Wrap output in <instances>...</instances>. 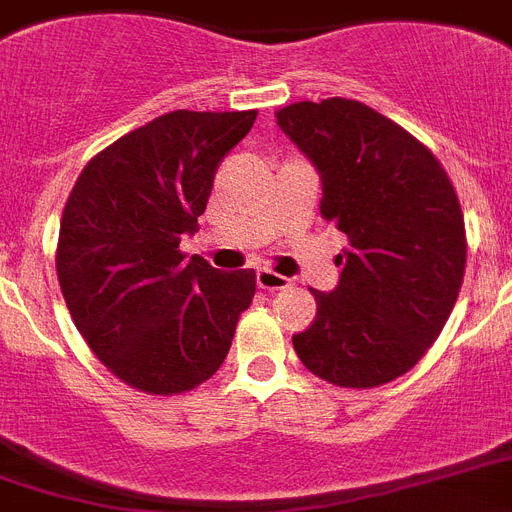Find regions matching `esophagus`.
Instances as JSON below:
<instances>
[{
    "label": "esophagus",
    "instance_id": "esophagus-1",
    "mask_svg": "<svg viewBox=\"0 0 512 512\" xmlns=\"http://www.w3.org/2000/svg\"><path fill=\"white\" fill-rule=\"evenodd\" d=\"M256 285H259L261 290L274 292V290H285V287H290V279L272 272V269H259V272H256Z\"/></svg>",
    "mask_w": 512,
    "mask_h": 512
}]
</instances>
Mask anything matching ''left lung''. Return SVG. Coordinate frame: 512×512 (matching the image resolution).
<instances>
[{
    "mask_svg": "<svg viewBox=\"0 0 512 512\" xmlns=\"http://www.w3.org/2000/svg\"><path fill=\"white\" fill-rule=\"evenodd\" d=\"M316 165L321 214L349 240L339 285L310 290L316 318L292 336L323 381L373 388L412 370L443 331L466 269L464 212L438 157L360 100L277 111Z\"/></svg>",
    "mask_w": 512,
    "mask_h": 512,
    "instance_id": "8db88e82",
    "label": "left lung"
}]
</instances>
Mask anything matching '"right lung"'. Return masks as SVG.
<instances>
[{
  "instance_id": "add662e5",
  "label": "right lung",
  "mask_w": 512,
  "mask_h": 512,
  "mask_svg": "<svg viewBox=\"0 0 512 512\" xmlns=\"http://www.w3.org/2000/svg\"><path fill=\"white\" fill-rule=\"evenodd\" d=\"M256 111H170L85 165L61 214L56 274L72 321L108 370L144 393H183L217 373L253 269L186 261L222 157Z\"/></svg>"
}]
</instances>
